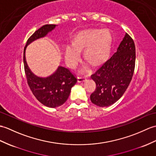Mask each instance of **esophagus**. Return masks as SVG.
<instances>
[{
    "instance_id": "34e87169",
    "label": "esophagus",
    "mask_w": 156,
    "mask_h": 156,
    "mask_svg": "<svg viewBox=\"0 0 156 156\" xmlns=\"http://www.w3.org/2000/svg\"><path fill=\"white\" fill-rule=\"evenodd\" d=\"M86 80V78L84 76H78V82H84Z\"/></svg>"
}]
</instances>
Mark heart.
I'll return each instance as SVG.
<instances>
[{
	"instance_id": "heart-1",
	"label": "heart",
	"mask_w": 156,
	"mask_h": 156,
	"mask_svg": "<svg viewBox=\"0 0 156 156\" xmlns=\"http://www.w3.org/2000/svg\"><path fill=\"white\" fill-rule=\"evenodd\" d=\"M112 36L109 30L91 29L77 34L72 40V47L66 46L64 56L68 66L74 68L83 51V58L93 67H99L109 57Z\"/></svg>"
}]
</instances>
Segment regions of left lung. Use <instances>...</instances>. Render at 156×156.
<instances>
[{"instance_id": "obj_1", "label": "left lung", "mask_w": 156, "mask_h": 156, "mask_svg": "<svg viewBox=\"0 0 156 156\" xmlns=\"http://www.w3.org/2000/svg\"><path fill=\"white\" fill-rule=\"evenodd\" d=\"M135 62L134 42L126 33L117 51L91 76L96 84V90L90 95L92 102L98 106L105 107L120 98L132 80Z\"/></svg>"}]
</instances>
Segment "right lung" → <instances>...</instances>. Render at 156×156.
Here are the masks:
<instances>
[{
	"label": "right lung",
	"instance_id": "right-lung-1",
	"mask_svg": "<svg viewBox=\"0 0 156 156\" xmlns=\"http://www.w3.org/2000/svg\"><path fill=\"white\" fill-rule=\"evenodd\" d=\"M56 27L55 24H46L35 31L28 39L23 54L24 71L28 84L36 98L49 108L60 106L66 102L70 95L72 87L76 83L77 79L68 68L62 66H58L56 72L48 77L37 76L28 66L25 52L29 44L35 40L46 37Z\"/></svg>",
	"mask_w": 156,
	"mask_h": 156
}]
</instances>
